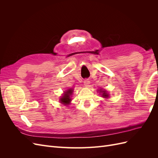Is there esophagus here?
<instances>
[{
	"label": "esophagus",
	"instance_id": "obj_1",
	"mask_svg": "<svg viewBox=\"0 0 158 158\" xmlns=\"http://www.w3.org/2000/svg\"><path fill=\"white\" fill-rule=\"evenodd\" d=\"M84 84L85 87H88L89 86V80H85L84 81Z\"/></svg>",
	"mask_w": 158,
	"mask_h": 158
}]
</instances>
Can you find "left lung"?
Masks as SVG:
<instances>
[{
    "label": "left lung",
    "instance_id": "8db88e82",
    "mask_svg": "<svg viewBox=\"0 0 158 158\" xmlns=\"http://www.w3.org/2000/svg\"><path fill=\"white\" fill-rule=\"evenodd\" d=\"M100 92L103 93L102 95H103V96L105 98H107V97H109V96H108V94H106V91H102V90H101V91H100Z\"/></svg>",
    "mask_w": 158,
    "mask_h": 158
}]
</instances>
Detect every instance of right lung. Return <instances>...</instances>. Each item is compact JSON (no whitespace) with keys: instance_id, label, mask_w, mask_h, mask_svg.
Masks as SVG:
<instances>
[{"instance_id":"obj_1","label":"right lung","mask_w":158,"mask_h":158,"mask_svg":"<svg viewBox=\"0 0 158 158\" xmlns=\"http://www.w3.org/2000/svg\"><path fill=\"white\" fill-rule=\"evenodd\" d=\"M64 93L65 94H64L63 96L61 98V99L60 100L61 103L67 105L71 101V99L70 98V95L72 94V93H73V89H69Z\"/></svg>"}]
</instances>
